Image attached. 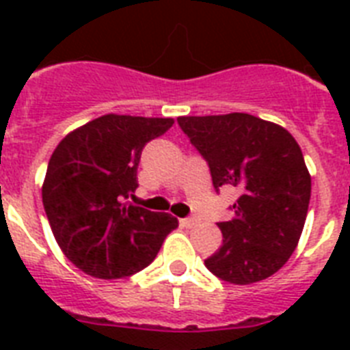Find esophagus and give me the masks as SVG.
<instances>
[{"mask_svg": "<svg viewBox=\"0 0 350 350\" xmlns=\"http://www.w3.org/2000/svg\"><path fill=\"white\" fill-rule=\"evenodd\" d=\"M181 225H183V227H187V229H191V227L198 225V219L196 218H183L181 219Z\"/></svg>", "mask_w": 350, "mask_h": 350, "instance_id": "1", "label": "esophagus"}]
</instances>
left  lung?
<instances>
[{"label": "left lung", "mask_w": 350, "mask_h": 350, "mask_svg": "<svg viewBox=\"0 0 350 350\" xmlns=\"http://www.w3.org/2000/svg\"><path fill=\"white\" fill-rule=\"evenodd\" d=\"M181 131L207 161L213 185L241 196L219 221L224 245L205 267L224 282L249 285L272 276L296 249L310 200V174L291 132L260 118L181 116Z\"/></svg>", "instance_id": "8db88e82"}]
</instances>
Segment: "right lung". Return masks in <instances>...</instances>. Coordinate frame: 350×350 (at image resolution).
I'll use <instances>...</instances> for the list:
<instances>
[{"instance_id": "1", "label": "right lung", "mask_w": 350, "mask_h": 350, "mask_svg": "<svg viewBox=\"0 0 350 350\" xmlns=\"http://www.w3.org/2000/svg\"><path fill=\"white\" fill-rule=\"evenodd\" d=\"M172 118L107 114L63 137L41 189L52 234L85 274L116 280L150 265L178 219L126 203L143 147Z\"/></svg>"}]
</instances>
